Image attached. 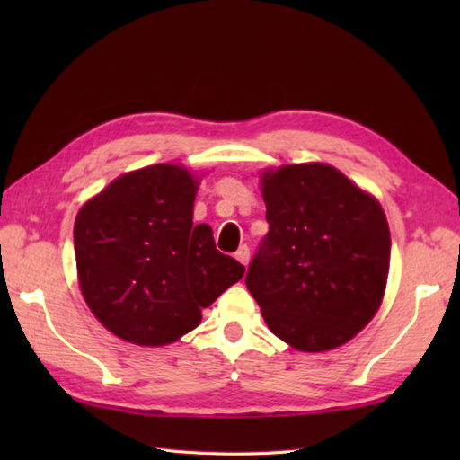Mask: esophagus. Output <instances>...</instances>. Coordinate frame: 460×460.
I'll list each match as a JSON object with an SVG mask.
<instances>
[{"mask_svg": "<svg viewBox=\"0 0 460 460\" xmlns=\"http://www.w3.org/2000/svg\"><path fill=\"white\" fill-rule=\"evenodd\" d=\"M235 259L241 262V265H249V259H251V255H249V247L247 245H241L239 247V251L235 252Z\"/></svg>", "mask_w": 460, "mask_h": 460, "instance_id": "34e87169", "label": "esophagus"}]
</instances>
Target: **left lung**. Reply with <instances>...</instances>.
<instances>
[{
  "instance_id": "obj_1",
  "label": "left lung",
  "mask_w": 460,
  "mask_h": 460,
  "mask_svg": "<svg viewBox=\"0 0 460 460\" xmlns=\"http://www.w3.org/2000/svg\"><path fill=\"white\" fill-rule=\"evenodd\" d=\"M269 233L247 288L275 336L300 351L346 344L385 292L392 237L376 198L326 164L262 173Z\"/></svg>"
}]
</instances>
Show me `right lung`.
<instances>
[{"instance_id":"1","label":"right lung","mask_w":460,"mask_h":460,"mask_svg":"<svg viewBox=\"0 0 460 460\" xmlns=\"http://www.w3.org/2000/svg\"><path fill=\"white\" fill-rule=\"evenodd\" d=\"M198 180L173 164L120 175L75 221L79 285L93 314L138 346L172 344L201 310L241 280L245 267L193 225Z\"/></svg>"}]
</instances>
